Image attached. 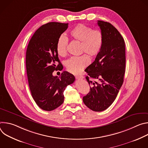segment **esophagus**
<instances>
[{
  "mask_svg": "<svg viewBox=\"0 0 148 148\" xmlns=\"http://www.w3.org/2000/svg\"><path fill=\"white\" fill-rule=\"evenodd\" d=\"M75 78L76 79H83L84 78V77L82 75H77V76H75Z\"/></svg>",
  "mask_w": 148,
  "mask_h": 148,
  "instance_id": "esophagus-1",
  "label": "esophagus"
}]
</instances>
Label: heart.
<instances>
[{
  "mask_svg": "<svg viewBox=\"0 0 148 148\" xmlns=\"http://www.w3.org/2000/svg\"><path fill=\"white\" fill-rule=\"evenodd\" d=\"M70 37L74 41L80 42V53H84L93 58L100 52L103 43V35L99 30L92 29L84 24H79L70 32ZM69 41L64 35H61L57 41L56 50L61 57L67 54ZM90 62L88 57L83 54L80 56L73 57L66 61V67L67 71L72 74H77L82 71Z\"/></svg>",
  "mask_w": 148,
  "mask_h": 148,
  "instance_id": "1",
  "label": "heart"
}]
</instances>
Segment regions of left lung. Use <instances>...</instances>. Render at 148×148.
Instances as JSON below:
<instances>
[{
  "label": "left lung",
  "mask_w": 148,
  "mask_h": 148,
  "mask_svg": "<svg viewBox=\"0 0 148 148\" xmlns=\"http://www.w3.org/2000/svg\"><path fill=\"white\" fill-rule=\"evenodd\" d=\"M97 24L103 35V43L95 61L85 70L92 87L83 102L90 110L100 112L107 109L118 95L123 82L126 58L125 41L118 30L107 22L98 20Z\"/></svg>",
  "instance_id": "left-lung-1"
}]
</instances>
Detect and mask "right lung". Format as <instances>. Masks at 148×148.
Segmentation results:
<instances>
[{
	"label": "right lung",
	"instance_id": "right-lung-1",
	"mask_svg": "<svg viewBox=\"0 0 148 148\" xmlns=\"http://www.w3.org/2000/svg\"><path fill=\"white\" fill-rule=\"evenodd\" d=\"M68 25L50 22L41 26L27 46L26 64L30 90L37 105L45 111H50L60 106L64 102L63 92L75 81L74 76L67 71H63L58 77L53 75L54 71L62 69L56 44Z\"/></svg>",
	"mask_w": 148,
	"mask_h": 148
}]
</instances>
